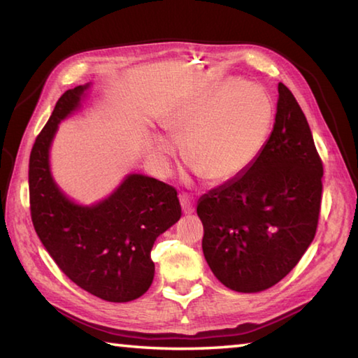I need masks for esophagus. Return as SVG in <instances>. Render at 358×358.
I'll return each instance as SVG.
<instances>
[{"label":"esophagus","mask_w":358,"mask_h":358,"mask_svg":"<svg viewBox=\"0 0 358 358\" xmlns=\"http://www.w3.org/2000/svg\"><path fill=\"white\" fill-rule=\"evenodd\" d=\"M180 203L181 208H183V213L185 214H191L196 210V203H194V199L191 196H187V194H180Z\"/></svg>","instance_id":"obj_1"}]
</instances>
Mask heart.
Returning a JSON list of instances; mask_svg holds the SVG:
<instances>
[{"instance_id": "1", "label": "heart", "mask_w": 358, "mask_h": 358, "mask_svg": "<svg viewBox=\"0 0 358 358\" xmlns=\"http://www.w3.org/2000/svg\"><path fill=\"white\" fill-rule=\"evenodd\" d=\"M173 139H183V157L211 183L239 177L262 152L272 123V105L262 87L229 80L210 92L171 109L161 119ZM155 134L148 145L153 166L166 172L175 141Z\"/></svg>"}]
</instances>
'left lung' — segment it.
<instances>
[{"label": "left lung", "mask_w": 358, "mask_h": 358, "mask_svg": "<svg viewBox=\"0 0 358 358\" xmlns=\"http://www.w3.org/2000/svg\"><path fill=\"white\" fill-rule=\"evenodd\" d=\"M322 173L305 114L278 83L274 129L263 150L247 172L199 200L201 249L220 283L258 292L289 274L316 235Z\"/></svg>", "instance_id": "obj_1"}]
</instances>
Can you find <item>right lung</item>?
<instances>
[{
  "mask_svg": "<svg viewBox=\"0 0 358 358\" xmlns=\"http://www.w3.org/2000/svg\"><path fill=\"white\" fill-rule=\"evenodd\" d=\"M69 89L32 145L29 210L32 225L64 274L103 301L129 302L150 288L157 238L181 216L173 186L133 173L111 197L94 206L70 201L51 178L48 150L64 117L80 105L84 90Z\"/></svg>",
  "mask_w": 358,
  "mask_h": 358,
  "instance_id": "obj_1",
  "label": "right lung"
}]
</instances>
